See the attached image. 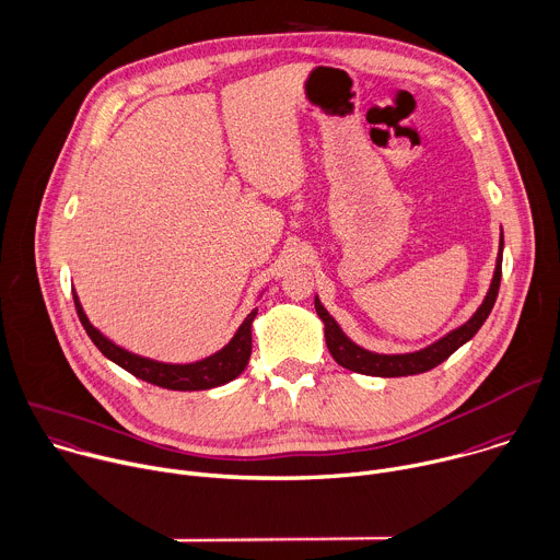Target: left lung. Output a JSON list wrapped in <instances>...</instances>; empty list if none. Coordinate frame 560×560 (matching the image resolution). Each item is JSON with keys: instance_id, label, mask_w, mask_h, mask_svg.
<instances>
[{"instance_id": "obj_1", "label": "left lung", "mask_w": 560, "mask_h": 560, "mask_svg": "<svg viewBox=\"0 0 560 560\" xmlns=\"http://www.w3.org/2000/svg\"><path fill=\"white\" fill-rule=\"evenodd\" d=\"M501 262H503V234H501V243H499L494 276H492L490 289H488L481 306L477 308V313L466 324L457 326L448 335H443L441 340H436L430 347L415 351V353L384 355V353H373V351L358 347L353 340L347 338L340 324L330 317V313L322 306L319 298L315 295V311H317L319 319L324 322V338H326V347H328L332 360L353 373H362V375H371V377H406V375H419V373H425V371L439 366L441 362L448 360L459 347L470 342L477 335V330L483 326V322L488 319V315L497 302V295H499Z\"/></svg>"}]
</instances>
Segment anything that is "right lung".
Wrapping results in <instances>:
<instances>
[{
	"label": "right lung",
	"mask_w": 560,
	"mask_h": 560,
	"mask_svg": "<svg viewBox=\"0 0 560 560\" xmlns=\"http://www.w3.org/2000/svg\"><path fill=\"white\" fill-rule=\"evenodd\" d=\"M72 298H74L77 315H79L85 332L90 335V340L94 342V347L107 360H112L121 369H126L128 373H132L135 377L150 382L154 386H161L167 390H209V388H215V386H222V384L236 380L245 371V366L252 358V322L258 315V308H254L245 317V322L241 324V328L236 330L230 345L222 347L218 353H213L200 362H191V364H165V362L135 355V353L117 347L115 342H109L98 328H94L90 324V319L83 313V306L79 302V295L74 291H72Z\"/></svg>",
	"instance_id": "1"
}]
</instances>
